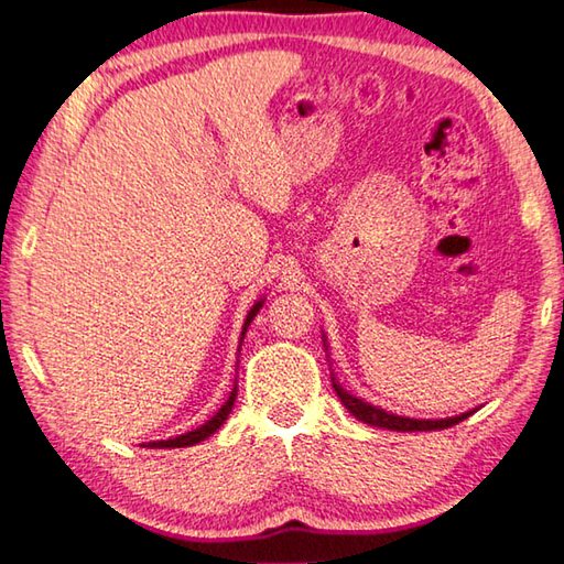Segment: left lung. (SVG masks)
<instances>
[{
  "label": "left lung",
  "instance_id": "1",
  "mask_svg": "<svg viewBox=\"0 0 564 564\" xmlns=\"http://www.w3.org/2000/svg\"><path fill=\"white\" fill-rule=\"evenodd\" d=\"M322 341H324V349L329 351L327 337H324V334H322ZM327 357H329V354H327ZM332 387H334V391H337V397L341 399L344 409H347L351 416H357L359 421L369 423V426H379V429H389V431H403V433H406V431H441V429L456 426V423H460L463 419H468L470 413L478 411V409H473V411L458 413V416H451V419H409V416H399V413L383 411L379 406H373V403H367L364 399L354 397V393H349L337 381L334 371H332Z\"/></svg>",
  "mask_w": 564,
  "mask_h": 564
}]
</instances>
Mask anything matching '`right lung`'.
Masks as SVG:
<instances>
[{"instance_id": "1", "label": "right lung", "mask_w": 564, "mask_h": 564, "mask_svg": "<svg viewBox=\"0 0 564 564\" xmlns=\"http://www.w3.org/2000/svg\"><path fill=\"white\" fill-rule=\"evenodd\" d=\"M262 304H264V300H257V302L252 304V310L247 312L245 324H242L240 347H242V339H245V332H247V327H250V322L257 317V312L262 310ZM237 351H240V349H237ZM235 383H237V381H235ZM235 399H237V387H232L230 397H227V401L223 403L220 411H217L210 421H205L200 429H193V431L183 433V436H175V438H167V441H153V443H148V448H185V446H195V443H200V441H205V438H210L213 433H215L217 429H220L223 423L227 421V413L232 411V403H235Z\"/></svg>"}]
</instances>
